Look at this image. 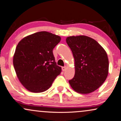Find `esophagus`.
<instances>
[{
	"label": "esophagus",
	"mask_w": 121,
	"mask_h": 121,
	"mask_svg": "<svg viewBox=\"0 0 121 121\" xmlns=\"http://www.w3.org/2000/svg\"><path fill=\"white\" fill-rule=\"evenodd\" d=\"M66 66H64V67H62V70L63 72H64V71L66 70Z\"/></svg>",
	"instance_id": "esophagus-1"
}]
</instances>
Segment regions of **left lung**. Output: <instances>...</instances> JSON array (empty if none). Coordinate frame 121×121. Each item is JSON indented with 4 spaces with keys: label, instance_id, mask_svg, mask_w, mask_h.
<instances>
[{
    "label": "left lung",
    "instance_id": "1",
    "mask_svg": "<svg viewBox=\"0 0 121 121\" xmlns=\"http://www.w3.org/2000/svg\"><path fill=\"white\" fill-rule=\"evenodd\" d=\"M66 42L74 59L75 75L69 83L75 92L91 93L107 79L109 60L105 50L94 39L85 35L70 36Z\"/></svg>",
    "mask_w": 121,
    "mask_h": 121
}]
</instances>
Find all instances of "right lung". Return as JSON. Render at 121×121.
I'll return each instance as SVG.
<instances>
[{
  "mask_svg": "<svg viewBox=\"0 0 121 121\" xmlns=\"http://www.w3.org/2000/svg\"><path fill=\"white\" fill-rule=\"evenodd\" d=\"M60 40L59 35L40 31L27 35L19 42L13 64L17 78L29 91H46L61 73V68L56 65L52 52Z\"/></svg>",
  "mask_w": 121,
  "mask_h": 121,
  "instance_id": "add662e5",
  "label": "right lung"
}]
</instances>
